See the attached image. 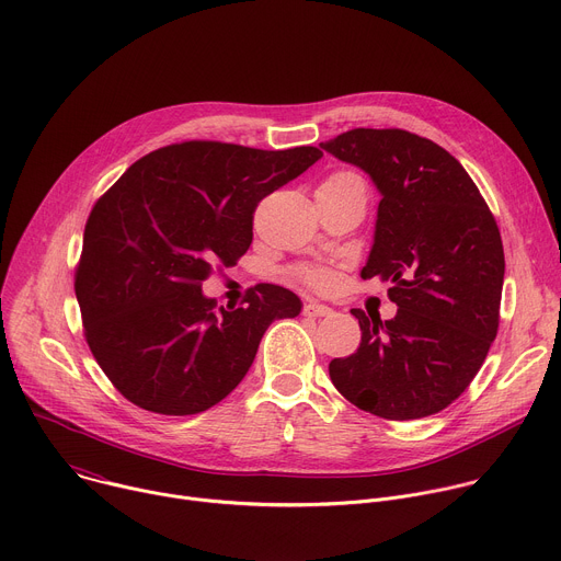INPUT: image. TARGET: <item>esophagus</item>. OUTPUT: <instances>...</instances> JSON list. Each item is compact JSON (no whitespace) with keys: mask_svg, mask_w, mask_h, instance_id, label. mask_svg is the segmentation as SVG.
<instances>
[{"mask_svg":"<svg viewBox=\"0 0 561 561\" xmlns=\"http://www.w3.org/2000/svg\"><path fill=\"white\" fill-rule=\"evenodd\" d=\"M304 314H308V317H329V314H333V308L327 306V304H319V301L310 299L304 306Z\"/></svg>","mask_w":561,"mask_h":561,"instance_id":"obj_1","label":"esophagus"}]
</instances>
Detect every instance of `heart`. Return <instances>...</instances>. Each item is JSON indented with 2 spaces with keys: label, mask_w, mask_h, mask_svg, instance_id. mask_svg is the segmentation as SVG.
Instances as JSON below:
<instances>
[{
  "label": "heart",
  "mask_w": 561,
  "mask_h": 561,
  "mask_svg": "<svg viewBox=\"0 0 561 561\" xmlns=\"http://www.w3.org/2000/svg\"><path fill=\"white\" fill-rule=\"evenodd\" d=\"M337 175H344V173H337ZM301 277H304L308 284H312V286H327L329 279H331L329 271H324V268H304V271H301Z\"/></svg>",
  "instance_id": "heart-1"
}]
</instances>
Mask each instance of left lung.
Wrapping results in <instances>:
<instances>
[{"mask_svg": "<svg viewBox=\"0 0 561 561\" xmlns=\"http://www.w3.org/2000/svg\"><path fill=\"white\" fill-rule=\"evenodd\" d=\"M319 148L362 169L379 193L362 277L390 282L392 319H359L362 342L329 364L335 388L383 420L444 411L482 368L500 327L504 247L457 159L399 128H355Z\"/></svg>", "mask_w": 561, "mask_h": 561, "instance_id": "left-lung-1", "label": "left lung"}]
</instances>
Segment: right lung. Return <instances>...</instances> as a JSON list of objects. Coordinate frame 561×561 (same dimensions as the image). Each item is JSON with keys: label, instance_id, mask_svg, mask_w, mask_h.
I'll return each mask as SVG.
<instances>
[{"label": "right lung", "instance_id": "add662e5", "mask_svg": "<svg viewBox=\"0 0 561 561\" xmlns=\"http://www.w3.org/2000/svg\"><path fill=\"white\" fill-rule=\"evenodd\" d=\"M322 150L184 141L135 162L95 204L75 275L87 342L113 386L144 411L197 415L244 379L266 329L301 299L260 284L244 308H217L202 282L253 242L266 195Z\"/></svg>", "mask_w": 561, "mask_h": 561}]
</instances>
